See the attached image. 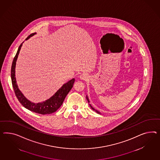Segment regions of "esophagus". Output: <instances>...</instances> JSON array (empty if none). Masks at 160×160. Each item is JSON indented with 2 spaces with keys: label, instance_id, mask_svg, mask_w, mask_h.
<instances>
[{
  "label": "esophagus",
  "instance_id": "esophagus-1",
  "mask_svg": "<svg viewBox=\"0 0 160 160\" xmlns=\"http://www.w3.org/2000/svg\"><path fill=\"white\" fill-rule=\"evenodd\" d=\"M88 78V76L86 73H82L80 76V78L84 80H86Z\"/></svg>",
  "mask_w": 160,
  "mask_h": 160
}]
</instances>
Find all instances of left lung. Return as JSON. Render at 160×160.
I'll return each mask as SVG.
<instances>
[{
    "label": "left lung",
    "mask_w": 160,
    "mask_h": 160,
    "mask_svg": "<svg viewBox=\"0 0 160 160\" xmlns=\"http://www.w3.org/2000/svg\"><path fill=\"white\" fill-rule=\"evenodd\" d=\"M86 98H87V101H88V102H90V101H89V99H88V97H87V96L86 95ZM90 107H91V108H92V109H93V110H94V111H95V112H96L97 113H99V114H101V113L99 112H98V111H97V110H96V109H94V108H93V107H92V106H91V105H90Z\"/></svg>",
    "instance_id": "1"
}]
</instances>
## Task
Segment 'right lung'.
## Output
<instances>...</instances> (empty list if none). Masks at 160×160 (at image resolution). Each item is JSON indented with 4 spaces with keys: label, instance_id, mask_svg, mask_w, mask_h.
Returning <instances> with one entry per match:
<instances>
[{
    "label": "right lung",
    "instance_id": "right-lung-1",
    "mask_svg": "<svg viewBox=\"0 0 160 160\" xmlns=\"http://www.w3.org/2000/svg\"><path fill=\"white\" fill-rule=\"evenodd\" d=\"M35 34H36V33H33L30 35L26 38V40L29 39L31 37L33 36ZM22 43H21L20 47H18L16 55L14 58L11 68L12 82L16 96L17 97L18 100L22 104V105L31 111L40 113L42 115L51 114L55 112L61 107V105L63 104L66 95H68L69 91H70V90L73 86L75 80L74 78H72V80H69L68 82L64 84L54 95L51 97L49 99L46 100L45 101L39 103H34L31 102L28 99H27L24 97V95L22 94V93L19 90L16 82V79L15 78V68L16 61L18 59V55L21 49Z\"/></svg>",
    "mask_w": 160,
    "mask_h": 160
}]
</instances>
